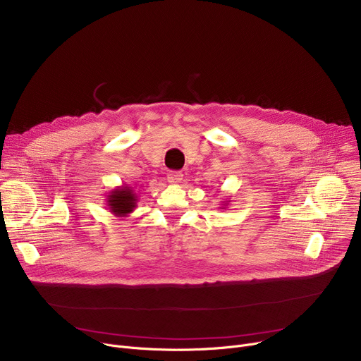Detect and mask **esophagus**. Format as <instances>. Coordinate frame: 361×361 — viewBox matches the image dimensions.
Segmentation results:
<instances>
[{"instance_id":"1","label":"esophagus","mask_w":361,"mask_h":361,"mask_svg":"<svg viewBox=\"0 0 361 361\" xmlns=\"http://www.w3.org/2000/svg\"><path fill=\"white\" fill-rule=\"evenodd\" d=\"M183 175L180 172H171L168 173V182L172 183V185H176V183H180Z\"/></svg>"}]
</instances>
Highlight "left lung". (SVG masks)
<instances>
[{
  "mask_svg": "<svg viewBox=\"0 0 361 361\" xmlns=\"http://www.w3.org/2000/svg\"><path fill=\"white\" fill-rule=\"evenodd\" d=\"M221 205H223V208H221V209H224L228 205V201H224V204H221Z\"/></svg>",
  "mask_w": 361,
  "mask_h": 361,
  "instance_id": "8db88e82",
  "label": "left lung"
}]
</instances>
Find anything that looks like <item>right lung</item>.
Here are the masks:
<instances>
[{
  "label": "right lung",
  "mask_w": 361,
  "mask_h": 361,
  "mask_svg": "<svg viewBox=\"0 0 361 361\" xmlns=\"http://www.w3.org/2000/svg\"><path fill=\"white\" fill-rule=\"evenodd\" d=\"M138 197L134 189L128 185H121L114 188L106 195V209L114 216H127L137 207Z\"/></svg>",
  "instance_id": "right-lung-1"
}]
</instances>
